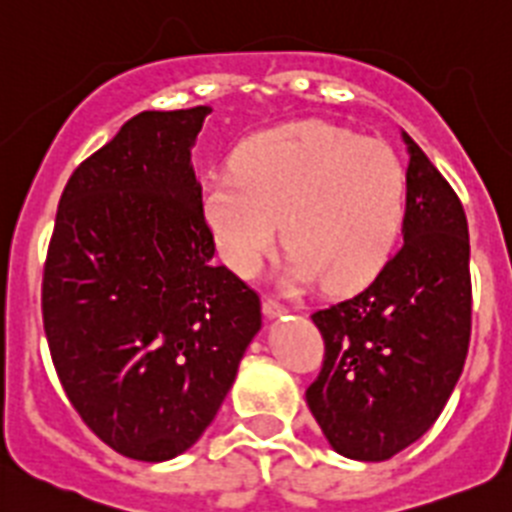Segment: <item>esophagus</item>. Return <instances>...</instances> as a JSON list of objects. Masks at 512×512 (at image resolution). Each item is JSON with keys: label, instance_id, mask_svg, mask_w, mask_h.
<instances>
[{"label": "esophagus", "instance_id": "1", "mask_svg": "<svg viewBox=\"0 0 512 512\" xmlns=\"http://www.w3.org/2000/svg\"><path fill=\"white\" fill-rule=\"evenodd\" d=\"M262 310H265L267 318H278V315H283L288 308H285L283 303H278L275 298H265V303H262Z\"/></svg>", "mask_w": 512, "mask_h": 512}]
</instances>
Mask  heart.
Returning a JSON list of instances; mask_svg holds the SVG:
<instances>
[{"label": "heart", "mask_w": 512, "mask_h": 512, "mask_svg": "<svg viewBox=\"0 0 512 512\" xmlns=\"http://www.w3.org/2000/svg\"><path fill=\"white\" fill-rule=\"evenodd\" d=\"M409 202L407 166L384 141L323 121L257 133L234 171L204 181L202 212L219 255L252 278L280 242L288 283L353 290L384 270Z\"/></svg>", "instance_id": "1"}]
</instances>
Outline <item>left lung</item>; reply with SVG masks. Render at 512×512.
<instances>
[{"instance_id":"left-lung-1","label":"left lung","mask_w":512,"mask_h":512,"mask_svg":"<svg viewBox=\"0 0 512 512\" xmlns=\"http://www.w3.org/2000/svg\"><path fill=\"white\" fill-rule=\"evenodd\" d=\"M401 136L404 245L369 288L310 315L326 356L305 401L333 450L364 462L389 460L437 422L472 331L465 209L422 148Z\"/></svg>"}]
</instances>
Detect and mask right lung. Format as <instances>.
I'll list each match as a JSON object with an SVG mask.
<instances>
[{
  "mask_svg": "<svg viewBox=\"0 0 512 512\" xmlns=\"http://www.w3.org/2000/svg\"><path fill=\"white\" fill-rule=\"evenodd\" d=\"M207 105L143 111L65 184L42 272L57 379L108 447L164 462L202 437L262 326L217 265L191 146Z\"/></svg>",
  "mask_w": 512,
  "mask_h": 512,
  "instance_id": "1",
  "label": "right lung"
}]
</instances>
